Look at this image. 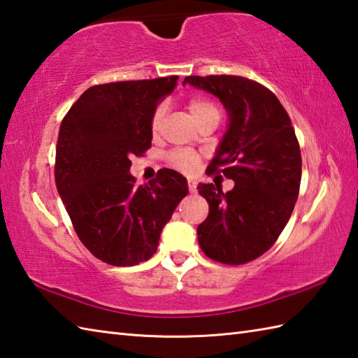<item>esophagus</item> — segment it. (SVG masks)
I'll return each instance as SVG.
<instances>
[{
    "mask_svg": "<svg viewBox=\"0 0 358 358\" xmlns=\"http://www.w3.org/2000/svg\"><path fill=\"white\" fill-rule=\"evenodd\" d=\"M187 187H189V192H191V194L196 192V183L194 180H191V178L187 180Z\"/></svg>",
    "mask_w": 358,
    "mask_h": 358,
    "instance_id": "1",
    "label": "esophagus"
}]
</instances>
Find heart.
Segmentation results:
<instances>
[{
  "label": "heart",
  "instance_id": "heart-1",
  "mask_svg": "<svg viewBox=\"0 0 358 358\" xmlns=\"http://www.w3.org/2000/svg\"><path fill=\"white\" fill-rule=\"evenodd\" d=\"M187 109L191 112L195 123L200 127L208 123L217 126L218 121L222 120V109H220V106L206 96L189 98ZM164 117H166V106L164 104L157 106V109L150 117L152 132L157 134L159 129H162ZM199 162H200V155L192 150H175L169 155L171 166L173 169H177L183 173H191L196 167V164H199Z\"/></svg>",
  "mask_w": 358,
  "mask_h": 358
}]
</instances>
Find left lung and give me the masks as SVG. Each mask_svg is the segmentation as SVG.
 Listing matches in <instances>:
<instances>
[{
  "mask_svg": "<svg viewBox=\"0 0 358 358\" xmlns=\"http://www.w3.org/2000/svg\"><path fill=\"white\" fill-rule=\"evenodd\" d=\"M183 85L215 95L229 113L208 171L235 186L226 194L212 183L196 187L209 204L199 245L214 262L249 263L273 246L299 199L301 154L291 118L268 87L245 77L194 75Z\"/></svg>",
  "mask_w": 358,
  "mask_h": 358,
  "instance_id": "left-lung-1",
  "label": "left lung"
}]
</instances>
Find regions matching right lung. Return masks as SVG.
Returning <instances> with one entry per match:
<instances>
[{"label": "right lung", "instance_id": "1", "mask_svg": "<svg viewBox=\"0 0 358 358\" xmlns=\"http://www.w3.org/2000/svg\"><path fill=\"white\" fill-rule=\"evenodd\" d=\"M178 77L117 81L89 87L62 121L55 183L90 254L112 266H134L157 252L159 234L187 195L183 175L159 169L135 185L131 158L150 148V117Z\"/></svg>", "mask_w": 358, "mask_h": 358}]
</instances>
